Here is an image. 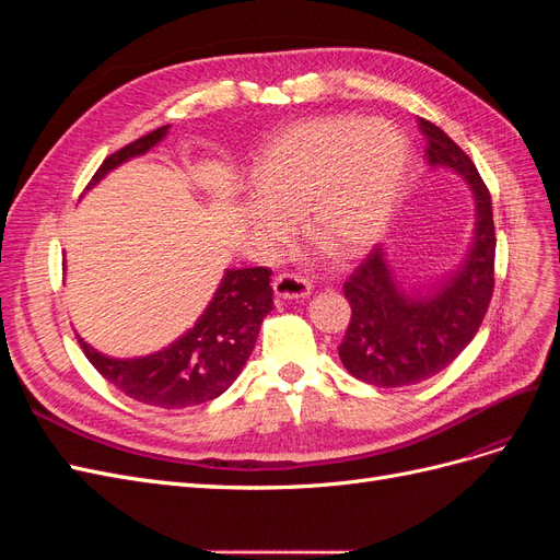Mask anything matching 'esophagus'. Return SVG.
<instances>
[{
	"label": "esophagus",
	"mask_w": 560,
	"mask_h": 560,
	"mask_svg": "<svg viewBox=\"0 0 560 560\" xmlns=\"http://www.w3.org/2000/svg\"><path fill=\"white\" fill-rule=\"evenodd\" d=\"M273 290H276V296L280 299H306L313 290V284L301 276L280 273L273 280Z\"/></svg>",
	"instance_id": "34e87169"
}]
</instances>
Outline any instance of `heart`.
I'll list each match as a JSON object with an SVG mask.
<instances>
[{
    "label": "heart",
    "instance_id": "heart-1",
    "mask_svg": "<svg viewBox=\"0 0 560 560\" xmlns=\"http://www.w3.org/2000/svg\"><path fill=\"white\" fill-rule=\"evenodd\" d=\"M409 147L385 121L322 116L299 121L266 147L245 206L247 226L278 252L303 224L346 257L374 245L401 191Z\"/></svg>",
    "mask_w": 560,
    "mask_h": 560
}]
</instances>
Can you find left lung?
I'll return each instance as SVG.
<instances>
[{
	"label": "left lung",
	"instance_id": "8db88e82",
	"mask_svg": "<svg viewBox=\"0 0 560 560\" xmlns=\"http://www.w3.org/2000/svg\"><path fill=\"white\" fill-rule=\"evenodd\" d=\"M418 126L428 163L469 184L477 224L460 266L428 290L399 280L383 247H374L343 284L352 315L338 358L354 378L378 387L413 385L444 371L479 331L495 287L493 206L477 165L442 128L425 118Z\"/></svg>",
	"mask_w": 560,
	"mask_h": 560
}]
</instances>
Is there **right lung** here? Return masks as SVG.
Instances as JSON below:
<instances>
[{"label": "right lung", "instance_id": "right-lung-1", "mask_svg": "<svg viewBox=\"0 0 560 560\" xmlns=\"http://www.w3.org/2000/svg\"><path fill=\"white\" fill-rule=\"evenodd\" d=\"M171 126L151 130L144 138L114 151L103 161L86 189L121 163L142 156L156 147ZM273 311L270 270L229 268L217 292L196 325L167 348L144 358L118 360L97 352L79 338L89 362L114 387L135 401L159 409H186L219 397L238 378L252 348L257 343L264 317Z\"/></svg>", "mask_w": 560, "mask_h": 560}]
</instances>
